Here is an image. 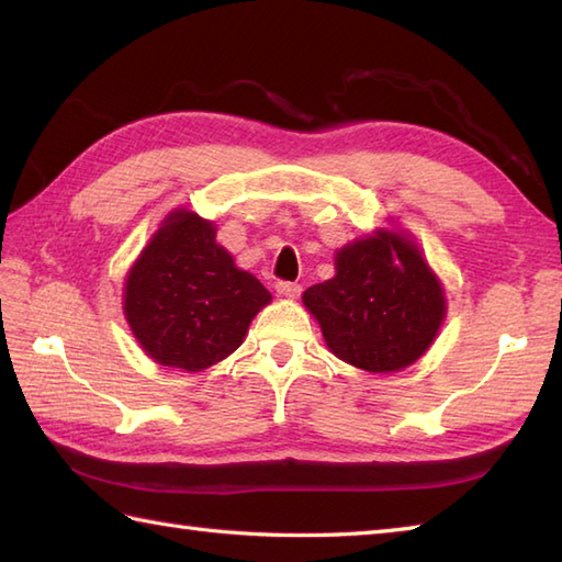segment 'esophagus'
I'll return each mask as SVG.
<instances>
[{
	"label": "esophagus",
	"instance_id": "1",
	"mask_svg": "<svg viewBox=\"0 0 562 562\" xmlns=\"http://www.w3.org/2000/svg\"><path fill=\"white\" fill-rule=\"evenodd\" d=\"M274 290H278V294H280V296H288V300H294V296H300V292H302V284L288 282V280H280L278 284H274Z\"/></svg>",
	"mask_w": 562,
	"mask_h": 562
}]
</instances>
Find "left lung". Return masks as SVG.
<instances>
[{
	"instance_id": "1",
	"label": "left lung",
	"mask_w": 562,
	"mask_h": 562,
	"mask_svg": "<svg viewBox=\"0 0 562 562\" xmlns=\"http://www.w3.org/2000/svg\"><path fill=\"white\" fill-rule=\"evenodd\" d=\"M336 278L304 292L330 352L367 372H396L432 345L445 294L413 241L379 232L345 246Z\"/></svg>"
}]
</instances>
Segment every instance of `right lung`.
I'll return each instance as SVG.
<instances>
[{
	"mask_svg": "<svg viewBox=\"0 0 562 562\" xmlns=\"http://www.w3.org/2000/svg\"><path fill=\"white\" fill-rule=\"evenodd\" d=\"M212 222L178 210L142 250L125 282V316L164 367L202 372L244 342L270 292L214 241Z\"/></svg>",
	"mask_w": 562,
	"mask_h": 562,
	"instance_id": "1",
	"label": "right lung"
}]
</instances>
